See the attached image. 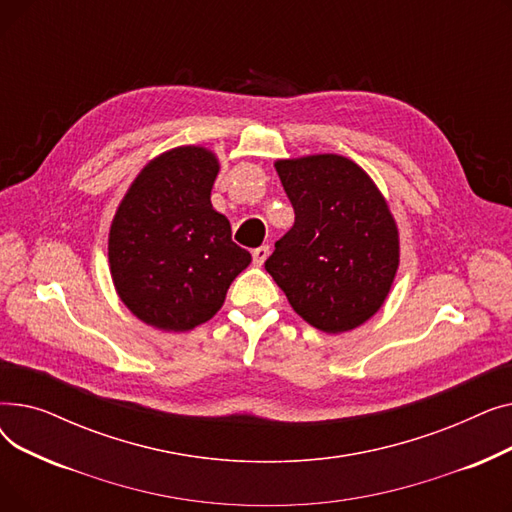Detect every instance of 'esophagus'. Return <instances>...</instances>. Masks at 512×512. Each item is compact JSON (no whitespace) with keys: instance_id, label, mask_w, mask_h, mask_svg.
Returning a JSON list of instances; mask_svg holds the SVG:
<instances>
[{"instance_id":"34e87169","label":"esophagus","mask_w":512,"mask_h":512,"mask_svg":"<svg viewBox=\"0 0 512 512\" xmlns=\"http://www.w3.org/2000/svg\"><path fill=\"white\" fill-rule=\"evenodd\" d=\"M267 257H270V247L263 245V247L253 249V263H255V265H263Z\"/></svg>"}]
</instances>
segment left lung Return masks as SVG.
Returning <instances> with one entry per match:
<instances>
[{
    "label": "left lung",
    "instance_id": "1",
    "mask_svg": "<svg viewBox=\"0 0 512 512\" xmlns=\"http://www.w3.org/2000/svg\"><path fill=\"white\" fill-rule=\"evenodd\" d=\"M294 226L265 270L309 326L342 334L382 309L400 263L386 197L353 159L317 153L276 159Z\"/></svg>",
    "mask_w": 512,
    "mask_h": 512
}]
</instances>
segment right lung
Here are the masks:
<instances>
[{"instance_id":"add662e5","label":"right lung","mask_w":512,"mask_h":512,"mask_svg":"<svg viewBox=\"0 0 512 512\" xmlns=\"http://www.w3.org/2000/svg\"><path fill=\"white\" fill-rule=\"evenodd\" d=\"M220 159L201 145L153 157L122 197L107 236L120 301L143 324L188 332L218 313L251 253L211 205Z\"/></svg>"}]
</instances>
